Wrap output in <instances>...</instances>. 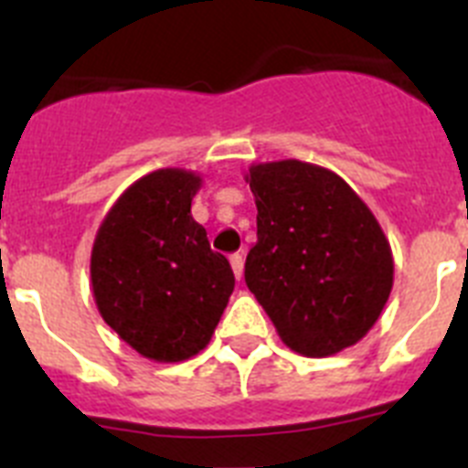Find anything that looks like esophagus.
I'll list each match as a JSON object with an SVG mask.
<instances>
[{"label":"esophagus","instance_id":"34e87169","mask_svg":"<svg viewBox=\"0 0 468 468\" xmlns=\"http://www.w3.org/2000/svg\"><path fill=\"white\" fill-rule=\"evenodd\" d=\"M229 264H231V270H234V276H237V279H241L243 276V255L234 253L229 258Z\"/></svg>","mask_w":468,"mask_h":468}]
</instances>
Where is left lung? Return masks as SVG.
Listing matches in <instances>:
<instances>
[{"instance_id":"left-lung-1","label":"left lung","mask_w":468,"mask_h":468,"mask_svg":"<svg viewBox=\"0 0 468 468\" xmlns=\"http://www.w3.org/2000/svg\"><path fill=\"white\" fill-rule=\"evenodd\" d=\"M258 243L246 285L285 346L330 356L373 328L394 285L391 246L337 173L297 159L253 164Z\"/></svg>"}]
</instances>
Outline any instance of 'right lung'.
<instances>
[{"instance_id":"add662e5","label":"right lung","mask_w":468,"mask_h":468,"mask_svg":"<svg viewBox=\"0 0 468 468\" xmlns=\"http://www.w3.org/2000/svg\"><path fill=\"white\" fill-rule=\"evenodd\" d=\"M201 176L159 168L114 201L95 234L90 285L102 321L140 356L177 363L206 349L234 291L225 255L192 218Z\"/></svg>"}]
</instances>
